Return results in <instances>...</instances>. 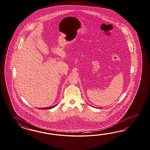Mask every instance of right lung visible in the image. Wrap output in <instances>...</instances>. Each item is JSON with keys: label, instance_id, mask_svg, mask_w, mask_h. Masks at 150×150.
I'll use <instances>...</instances> for the list:
<instances>
[{"label": "right lung", "instance_id": "right-lung-1", "mask_svg": "<svg viewBox=\"0 0 150 150\" xmlns=\"http://www.w3.org/2000/svg\"><path fill=\"white\" fill-rule=\"evenodd\" d=\"M56 105H57V104H56V105H55L51 106V107H48V108H39V109H50L53 108L54 107H55Z\"/></svg>", "mask_w": 150, "mask_h": 150}]
</instances>
